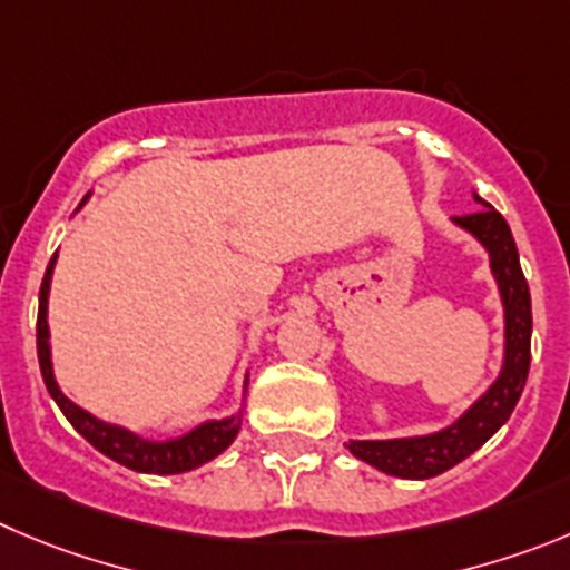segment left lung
<instances>
[{
    "mask_svg": "<svg viewBox=\"0 0 570 570\" xmlns=\"http://www.w3.org/2000/svg\"><path fill=\"white\" fill-rule=\"evenodd\" d=\"M481 210L472 216H453L459 230L470 233L489 255V273H492L498 297L503 306V354L498 376L489 382L487 391L466 405L444 428L422 435H399V439H348L345 446L351 455L374 470L393 478H411L424 481L441 472L453 470L464 459H470L478 446L487 444L512 416L523 393L525 376L531 363V295L529 284L520 269V255L514 247L512 230L507 219L494 210L489 202L472 194Z\"/></svg>",
    "mask_w": 570,
    "mask_h": 570,
    "instance_id": "1",
    "label": "left lung"
}]
</instances>
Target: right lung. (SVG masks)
<instances>
[{
  "instance_id": "obj_1",
  "label": "right lung",
  "mask_w": 570,
  "mask_h": 570,
  "mask_svg": "<svg viewBox=\"0 0 570 570\" xmlns=\"http://www.w3.org/2000/svg\"><path fill=\"white\" fill-rule=\"evenodd\" d=\"M87 194L81 205L89 202ZM81 210V207H78ZM58 253L50 258V267H47L45 281H41L39 292V323H36V345H39V365L41 376H45V385L50 391L52 402L61 407L63 416L69 419V424L95 446L106 459L117 461V464L129 466L135 472H146V475H179V472H190L196 466L207 464L216 455H222L227 446L236 441L238 430L244 422V407H247V385L249 374H244L242 382V399H238V411H233L230 416L222 419H207V422L196 424L194 430L183 435H171V439H148V435L135 433L131 428L124 424L106 422V419L95 416V413L83 411L81 405H76L67 393L61 391L56 380V365H52V337H50V284L52 273H56Z\"/></svg>"
}]
</instances>
